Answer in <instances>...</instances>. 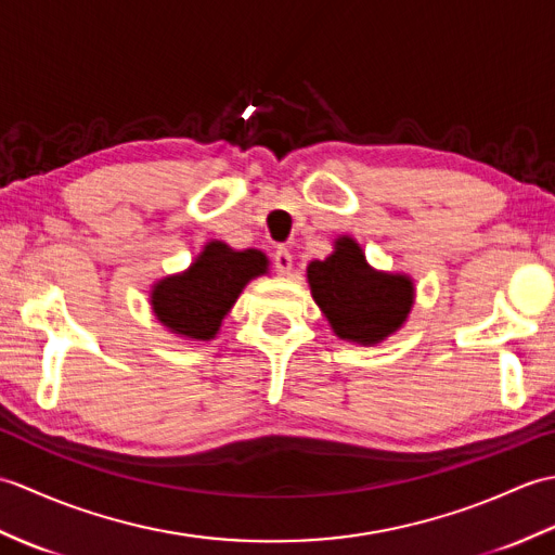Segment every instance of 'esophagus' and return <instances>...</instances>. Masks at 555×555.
Returning a JSON list of instances; mask_svg holds the SVG:
<instances>
[{
  "label": "esophagus",
  "instance_id": "esophagus-1",
  "mask_svg": "<svg viewBox=\"0 0 555 555\" xmlns=\"http://www.w3.org/2000/svg\"><path fill=\"white\" fill-rule=\"evenodd\" d=\"M274 269L279 271L281 276L291 274V269H293V255L286 250V247H279V250L274 253Z\"/></svg>",
  "mask_w": 555,
  "mask_h": 555
}]
</instances>
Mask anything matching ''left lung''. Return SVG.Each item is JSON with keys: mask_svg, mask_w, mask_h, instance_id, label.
<instances>
[{"mask_svg": "<svg viewBox=\"0 0 555 555\" xmlns=\"http://www.w3.org/2000/svg\"><path fill=\"white\" fill-rule=\"evenodd\" d=\"M308 284L334 334L360 346L396 334L415 302L412 279L372 269L348 235H340L326 259L308 264Z\"/></svg>", "mask_w": 555, "mask_h": 555, "instance_id": "1", "label": "left lung"}]
</instances>
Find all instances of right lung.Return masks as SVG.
I'll list each match as a JSON object with an SVG mask.
<instances>
[{"mask_svg":"<svg viewBox=\"0 0 555 555\" xmlns=\"http://www.w3.org/2000/svg\"><path fill=\"white\" fill-rule=\"evenodd\" d=\"M269 259L259 250H233L211 241L181 274L152 288V310L171 334L188 340L215 338L221 320L255 276L267 274Z\"/></svg>","mask_w":555,"mask_h":555,"instance_id":"add662e5","label":"right lung"}]
</instances>
